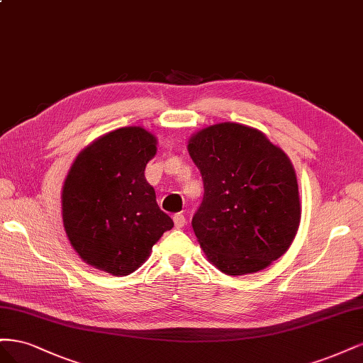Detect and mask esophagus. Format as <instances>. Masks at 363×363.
Returning <instances> with one entry per match:
<instances>
[{"instance_id": "esophagus-1", "label": "esophagus", "mask_w": 363, "mask_h": 363, "mask_svg": "<svg viewBox=\"0 0 363 363\" xmlns=\"http://www.w3.org/2000/svg\"><path fill=\"white\" fill-rule=\"evenodd\" d=\"M173 221H174V226H177V228H184V226H185V223H186L185 216H184V214H181V213H178V214H174V216H173Z\"/></svg>"}]
</instances>
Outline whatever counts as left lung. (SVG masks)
Instances as JSON below:
<instances>
[{"label":"left lung","instance_id":"1","mask_svg":"<svg viewBox=\"0 0 363 363\" xmlns=\"http://www.w3.org/2000/svg\"><path fill=\"white\" fill-rule=\"evenodd\" d=\"M189 152L205 190L191 225L209 262L241 276L280 258L301 214L296 172L285 152L255 128L230 122L194 134Z\"/></svg>","mask_w":363,"mask_h":363}]
</instances>
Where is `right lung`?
<instances>
[{
  "label": "right lung",
  "instance_id": "obj_1",
  "mask_svg": "<svg viewBox=\"0 0 363 363\" xmlns=\"http://www.w3.org/2000/svg\"><path fill=\"white\" fill-rule=\"evenodd\" d=\"M157 138L126 126L95 140L74 161L63 185V223L87 264L113 276L135 272L173 220L146 178Z\"/></svg>",
  "mask_w": 363,
  "mask_h": 363
}]
</instances>
